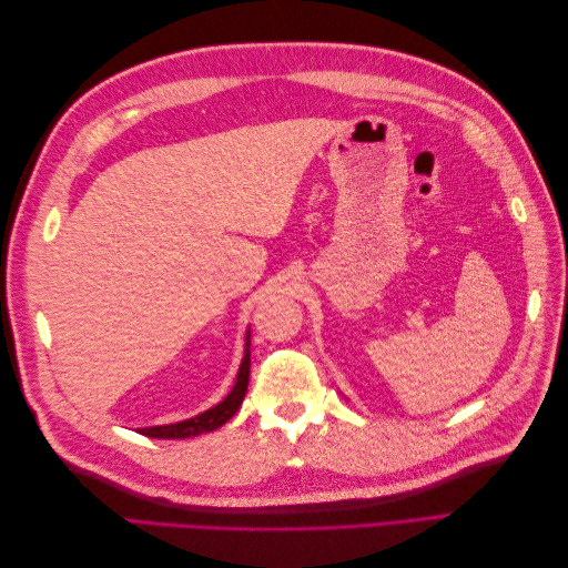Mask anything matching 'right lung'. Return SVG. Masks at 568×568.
I'll use <instances>...</instances> for the list:
<instances>
[{
	"mask_svg": "<svg viewBox=\"0 0 568 568\" xmlns=\"http://www.w3.org/2000/svg\"><path fill=\"white\" fill-rule=\"evenodd\" d=\"M248 372H251V341L246 336V351H244V359H242V367H239L236 374V384L230 390V395L222 403H217L215 407L201 412V415L192 417V419H184L178 424H165V426H149V428H140V434L149 436V438H194L201 434H209L215 432L225 422H230L236 409L242 407L244 403V395L248 388Z\"/></svg>",
	"mask_w": 568,
	"mask_h": 568,
	"instance_id": "right-lung-1",
	"label": "right lung"
}]
</instances>
